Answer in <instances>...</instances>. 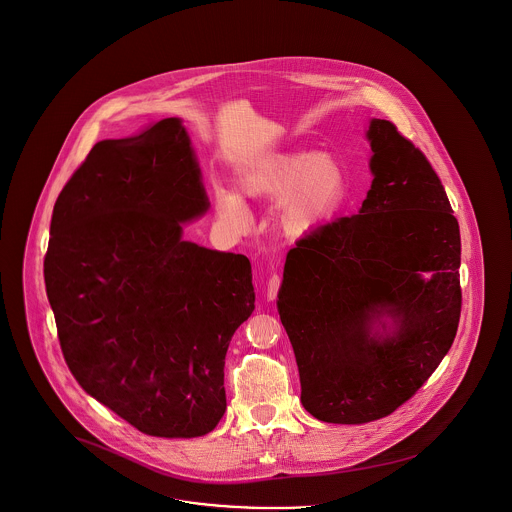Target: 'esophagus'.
Here are the masks:
<instances>
[{
    "instance_id": "esophagus-1",
    "label": "esophagus",
    "mask_w": 512,
    "mask_h": 512,
    "mask_svg": "<svg viewBox=\"0 0 512 512\" xmlns=\"http://www.w3.org/2000/svg\"><path fill=\"white\" fill-rule=\"evenodd\" d=\"M279 285H281V277L279 275H271L268 281V298L269 300H273L275 296H277V291H279Z\"/></svg>"
}]
</instances>
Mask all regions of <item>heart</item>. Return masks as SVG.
Masks as SVG:
<instances>
[{"label": "heart", "instance_id": "obj_1", "mask_svg": "<svg viewBox=\"0 0 512 512\" xmlns=\"http://www.w3.org/2000/svg\"><path fill=\"white\" fill-rule=\"evenodd\" d=\"M246 198H281L277 223L289 237H302L333 216L347 196V173L331 156L318 152H285L250 163L237 175ZM214 210L223 229L241 233L248 208L233 190L214 189Z\"/></svg>", "mask_w": 512, "mask_h": 512}]
</instances>
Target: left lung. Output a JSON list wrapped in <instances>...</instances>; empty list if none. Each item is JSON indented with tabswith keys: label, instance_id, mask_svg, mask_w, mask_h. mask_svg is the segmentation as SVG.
Instances as JSON below:
<instances>
[{
	"label": "left lung",
	"instance_id": "obj_1",
	"mask_svg": "<svg viewBox=\"0 0 512 512\" xmlns=\"http://www.w3.org/2000/svg\"><path fill=\"white\" fill-rule=\"evenodd\" d=\"M372 187L358 214L289 250L277 295L300 401L329 424L395 412L435 372L460 320V231L437 173L372 119Z\"/></svg>",
	"mask_w": 512,
	"mask_h": 512
}]
</instances>
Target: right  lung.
Instances as JSON below:
<instances>
[{"label":"right lung","mask_w":512,"mask_h":512,"mask_svg":"<svg viewBox=\"0 0 512 512\" xmlns=\"http://www.w3.org/2000/svg\"><path fill=\"white\" fill-rule=\"evenodd\" d=\"M208 206L179 117L98 142L54 206L44 279L65 362L156 437L216 428L225 354L254 310L246 256L183 241Z\"/></svg>","instance_id":"obj_1"}]
</instances>
